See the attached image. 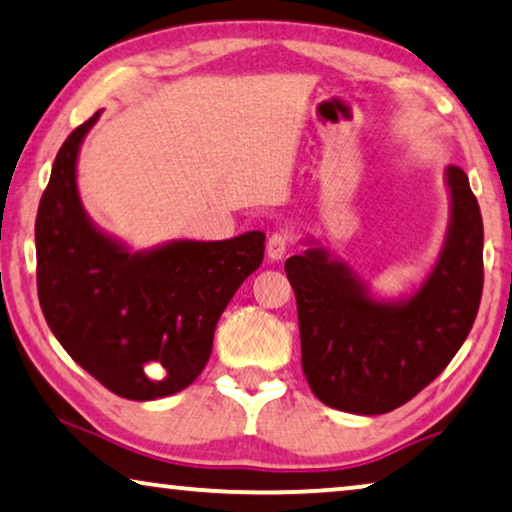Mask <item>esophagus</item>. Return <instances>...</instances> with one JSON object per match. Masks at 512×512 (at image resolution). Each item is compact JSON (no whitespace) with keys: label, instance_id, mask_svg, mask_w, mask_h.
<instances>
[{"label":"esophagus","instance_id":"obj_1","mask_svg":"<svg viewBox=\"0 0 512 512\" xmlns=\"http://www.w3.org/2000/svg\"><path fill=\"white\" fill-rule=\"evenodd\" d=\"M287 248H289L287 234L276 232L269 241H266V257H269L271 262H280V259L287 255Z\"/></svg>","mask_w":512,"mask_h":512}]
</instances>
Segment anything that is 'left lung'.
Segmentation results:
<instances>
[{"label":"left lung","mask_w":512,"mask_h":512,"mask_svg":"<svg viewBox=\"0 0 512 512\" xmlns=\"http://www.w3.org/2000/svg\"><path fill=\"white\" fill-rule=\"evenodd\" d=\"M448 227L427 276L384 299L315 239L285 262L296 294L305 379L324 404L349 414H388L441 375L467 340L483 294V218L469 177L444 172Z\"/></svg>","instance_id":"8db88e82"}]
</instances>
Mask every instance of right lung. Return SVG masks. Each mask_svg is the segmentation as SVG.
I'll return each instance as SVG.
<instances>
[{"mask_svg":"<svg viewBox=\"0 0 512 512\" xmlns=\"http://www.w3.org/2000/svg\"><path fill=\"white\" fill-rule=\"evenodd\" d=\"M96 112L61 144L36 216L38 301L80 368L126 400L167 398L204 370L227 303L264 257V232L131 250L82 207L78 156Z\"/></svg>","mask_w":512,"mask_h":512,"instance_id":"obj_1","label":"right lung"}]
</instances>
